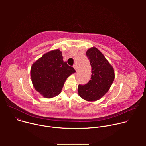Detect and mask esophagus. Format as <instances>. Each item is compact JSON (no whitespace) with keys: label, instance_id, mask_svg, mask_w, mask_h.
Masks as SVG:
<instances>
[{"label":"esophagus","instance_id":"1","mask_svg":"<svg viewBox=\"0 0 146 146\" xmlns=\"http://www.w3.org/2000/svg\"><path fill=\"white\" fill-rule=\"evenodd\" d=\"M73 68H74V69H75L76 71L77 72V65H74L73 66Z\"/></svg>","mask_w":146,"mask_h":146}]
</instances>
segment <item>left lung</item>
<instances>
[{
	"label": "left lung",
	"instance_id": "left-lung-1",
	"mask_svg": "<svg viewBox=\"0 0 146 146\" xmlns=\"http://www.w3.org/2000/svg\"><path fill=\"white\" fill-rule=\"evenodd\" d=\"M92 67L91 80L87 84L78 86L79 96L87 101H96L107 93L114 80L113 66L96 47L86 52Z\"/></svg>",
	"mask_w": 146,
	"mask_h": 146
}]
</instances>
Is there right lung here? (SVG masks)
I'll list each match as a JSON object with an SVG mask.
<instances>
[{
	"mask_svg": "<svg viewBox=\"0 0 146 146\" xmlns=\"http://www.w3.org/2000/svg\"><path fill=\"white\" fill-rule=\"evenodd\" d=\"M75 72L57 49L44 54L33 64L31 76L35 90L44 97L51 98L60 93L67 78Z\"/></svg>",
	"mask_w": 146,
	"mask_h": 146,
	"instance_id": "right-lung-1",
	"label": "right lung"
}]
</instances>
